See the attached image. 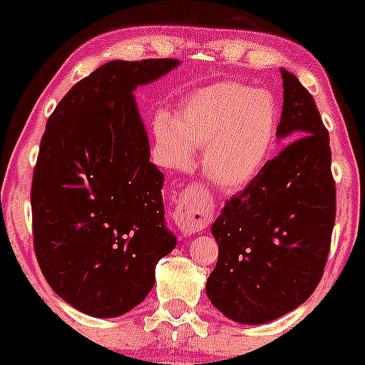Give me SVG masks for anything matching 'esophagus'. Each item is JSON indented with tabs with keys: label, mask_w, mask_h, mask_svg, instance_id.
I'll use <instances>...</instances> for the list:
<instances>
[{
	"label": "esophagus",
	"mask_w": 365,
	"mask_h": 365,
	"mask_svg": "<svg viewBox=\"0 0 365 365\" xmlns=\"http://www.w3.org/2000/svg\"><path fill=\"white\" fill-rule=\"evenodd\" d=\"M207 209L200 204L199 197L185 192L178 199L177 207L173 211V220L177 228L185 235H194L197 232H202L209 223Z\"/></svg>",
	"instance_id": "1"
}]
</instances>
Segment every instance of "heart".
<instances>
[{"mask_svg": "<svg viewBox=\"0 0 365 365\" xmlns=\"http://www.w3.org/2000/svg\"><path fill=\"white\" fill-rule=\"evenodd\" d=\"M278 108L267 92L217 82L192 92L177 118L158 113L154 135L163 161L182 168L200 148V171L212 185L238 190L259 177L273 150Z\"/></svg>", "mask_w": 365, "mask_h": 365, "instance_id": "heart-1", "label": "heart"}]
</instances>
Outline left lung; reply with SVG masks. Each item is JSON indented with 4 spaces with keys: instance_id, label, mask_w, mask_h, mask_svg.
Returning a JSON list of instances; mask_svg holds the SVG:
<instances>
[{
    "instance_id": "obj_1",
    "label": "left lung",
    "mask_w": 365,
    "mask_h": 365,
    "mask_svg": "<svg viewBox=\"0 0 365 365\" xmlns=\"http://www.w3.org/2000/svg\"><path fill=\"white\" fill-rule=\"evenodd\" d=\"M278 137L290 144L226 200L212 225L220 252L206 292L242 324H262L304 304L319 284L336 216L329 135L295 75L282 70Z\"/></svg>"
}]
</instances>
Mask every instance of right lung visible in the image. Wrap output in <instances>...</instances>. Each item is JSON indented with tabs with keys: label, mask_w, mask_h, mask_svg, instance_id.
Here are the masks:
<instances>
[{
	"label": "right lung",
	"mask_w": 365,
	"mask_h": 365,
	"mask_svg": "<svg viewBox=\"0 0 365 365\" xmlns=\"http://www.w3.org/2000/svg\"><path fill=\"white\" fill-rule=\"evenodd\" d=\"M173 58L110 61L66 92L46 123L32 177V235L46 282L94 317L132 311L177 245L165 225L163 177L133 89Z\"/></svg>",
	"instance_id": "obj_1"
}]
</instances>
